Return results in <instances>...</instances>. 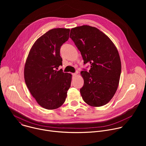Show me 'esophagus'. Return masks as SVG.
<instances>
[{"label": "esophagus", "instance_id": "34e87169", "mask_svg": "<svg viewBox=\"0 0 146 146\" xmlns=\"http://www.w3.org/2000/svg\"><path fill=\"white\" fill-rule=\"evenodd\" d=\"M72 75H73V77H75V76H76L77 74H76V73H72Z\"/></svg>", "mask_w": 146, "mask_h": 146}]
</instances>
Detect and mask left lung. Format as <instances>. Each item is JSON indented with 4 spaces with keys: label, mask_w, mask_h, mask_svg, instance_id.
Instances as JSON below:
<instances>
[{
    "label": "left lung",
    "mask_w": 146,
    "mask_h": 146,
    "mask_svg": "<svg viewBox=\"0 0 146 146\" xmlns=\"http://www.w3.org/2000/svg\"><path fill=\"white\" fill-rule=\"evenodd\" d=\"M70 38L81 52L89 72L81 71L84 86L80 93L92 107L106 105L114 96L119 81L121 63L118 51L110 38L95 27L82 25L72 28Z\"/></svg>",
    "instance_id": "obj_1"
}]
</instances>
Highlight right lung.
Masks as SVG:
<instances>
[{"mask_svg":"<svg viewBox=\"0 0 146 146\" xmlns=\"http://www.w3.org/2000/svg\"><path fill=\"white\" fill-rule=\"evenodd\" d=\"M70 29L54 28L40 36L31 47L24 67L27 86L38 105L48 110L63 105L72 75L57 70L62 65L61 46L69 39Z\"/></svg>","mask_w":146,"mask_h":146,"instance_id":"add662e5","label":"right lung"}]
</instances>
